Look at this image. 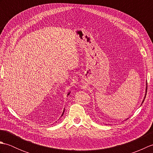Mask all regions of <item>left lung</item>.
Listing matches in <instances>:
<instances>
[{"label": "left lung", "instance_id": "8db88e82", "mask_svg": "<svg viewBox=\"0 0 153 153\" xmlns=\"http://www.w3.org/2000/svg\"><path fill=\"white\" fill-rule=\"evenodd\" d=\"M143 102H144V101H143Z\"/></svg>", "mask_w": 153, "mask_h": 153}]
</instances>
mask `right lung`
Wrapping results in <instances>:
<instances>
[{
  "label": "right lung",
  "instance_id": "add662e5",
  "mask_svg": "<svg viewBox=\"0 0 153 153\" xmlns=\"http://www.w3.org/2000/svg\"><path fill=\"white\" fill-rule=\"evenodd\" d=\"M69 94H70V93H68V95H69ZM62 115H63V114H62Z\"/></svg>",
  "mask_w": 153,
  "mask_h": 153
}]
</instances>
